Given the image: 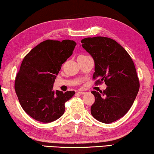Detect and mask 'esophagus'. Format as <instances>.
Here are the masks:
<instances>
[{"label":"esophagus","instance_id":"34e87169","mask_svg":"<svg viewBox=\"0 0 154 154\" xmlns=\"http://www.w3.org/2000/svg\"><path fill=\"white\" fill-rule=\"evenodd\" d=\"M85 93H86V92H83V91H79V92H78V94H82V95L85 94Z\"/></svg>","mask_w":154,"mask_h":154}]
</instances>
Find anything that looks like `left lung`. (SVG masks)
<instances>
[{
	"instance_id": "left-lung-1",
	"label": "left lung",
	"mask_w": 154,
	"mask_h": 154,
	"mask_svg": "<svg viewBox=\"0 0 154 154\" xmlns=\"http://www.w3.org/2000/svg\"><path fill=\"white\" fill-rule=\"evenodd\" d=\"M81 42L94 60L93 79L98 78L96 83L104 81L107 86L100 93L91 92L95 97L91 114L99 122L112 123L129 111L139 92L134 64L128 53L112 38L95 36Z\"/></svg>"
}]
</instances>
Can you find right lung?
I'll use <instances>...</instances> for the list:
<instances>
[{
  "instance_id": "obj_1",
  "label": "right lung",
  "mask_w": 154,
  "mask_h": 154,
  "mask_svg": "<svg viewBox=\"0 0 154 154\" xmlns=\"http://www.w3.org/2000/svg\"><path fill=\"white\" fill-rule=\"evenodd\" d=\"M74 41L46 40L26 54L15 81V90L22 109L38 122L49 123L64 114L65 103L74 91L53 90L63 63L72 54Z\"/></svg>"
}]
</instances>
